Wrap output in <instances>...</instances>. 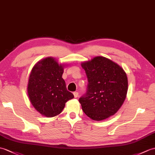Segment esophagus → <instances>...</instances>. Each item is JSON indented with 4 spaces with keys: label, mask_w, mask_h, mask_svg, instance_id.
<instances>
[{
    "label": "esophagus",
    "mask_w": 155,
    "mask_h": 155,
    "mask_svg": "<svg viewBox=\"0 0 155 155\" xmlns=\"http://www.w3.org/2000/svg\"><path fill=\"white\" fill-rule=\"evenodd\" d=\"M73 94H74V98H77L78 96V92H73Z\"/></svg>",
    "instance_id": "obj_1"
}]
</instances>
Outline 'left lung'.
Wrapping results in <instances>:
<instances>
[{"instance_id":"1","label":"left lung","mask_w":155,"mask_h":155,"mask_svg":"<svg viewBox=\"0 0 155 155\" xmlns=\"http://www.w3.org/2000/svg\"><path fill=\"white\" fill-rule=\"evenodd\" d=\"M88 78L87 91L79 98L85 114L95 121L113 116L126 98L128 81L119 64L104 57L82 63Z\"/></svg>"}]
</instances>
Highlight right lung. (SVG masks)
Masks as SVG:
<instances>
[{"mask_svg":"<svg viewBox=\"0 0 155 155\" xmlns=\"http://www.w3.org/2000/svg\"><path fill=\"white\" fill-rule=\"evenodd\" d=\"M64 67L53 57H47L38 61L31 71L28 95L32 106L43 116H57L68 100L74 98L62 78Z\"/></svg>","mask_w":155,"mask_h":155,"instance_id":"1","label":"right lung"}]
</instances>
